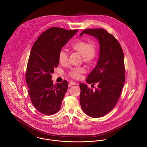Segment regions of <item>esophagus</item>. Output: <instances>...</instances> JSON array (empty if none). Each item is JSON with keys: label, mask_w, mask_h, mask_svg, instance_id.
<instances>
[{"label": "esophagus", "mask_w": 147, "mask_h": 147, "mask_svg": "<svg viewBox=\"0 0 147 147\" xmlns=\"http://www.w3.org/2000/svg\"><path fill=\"white\" fill-rule=\"evenodd\" d=\"M69 84H70L71 85H75L78 84V83H75V82H71L69 83Z\"/></svg>", "instance_id": "obj_1"}]
</instances>
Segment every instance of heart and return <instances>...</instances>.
I'll return each mask as SVG.
<instances>
[{"instance_id":"heart-1","label":"heart","mask_w":147,"mask_h":147,"mask_svg":"<svg viewBox=\"0 0 147 147\" xmlns=\"http://www.w3.org/2000/svg\"><path fill=\"white\" fill-rule=\"evenodd\" d=\"M72 49L75 51L82 55L83 61L84 63H90L95 58L97 49L96 43L93 42H87L85 41H79L75 43L72 46ZM59 62L64 64L67 62L68 54L66 51L62 50L58 56ZM85 72L84 67H76L71 68L69 71V75L74 79H79L82 74Z\"/></svg>"}]
</instances>
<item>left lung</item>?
<instances>
[{"label":"left lung","mask_w":147,"mask_h":147,"mask_svg":"<svg viewBox=\"0 0 147 147\" xmlns=\"http://www.w3.org/2000/svg\"><path fill=\"white\" fill-rule=\"evenodd\" d=\"M83 34L94 37L100 44L99 59L95 68L88 75L86 82L94 85L95 90L80 83V102L88 116L100 118L109 113L117 104L125 81L124 54L117 39L103 29H88Z\"/></svg>","instance_id":"obj_1"}]
</instances>
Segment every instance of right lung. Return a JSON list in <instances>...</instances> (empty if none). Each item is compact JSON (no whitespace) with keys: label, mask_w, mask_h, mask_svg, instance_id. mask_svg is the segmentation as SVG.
Instances as JSON below:
<instances>
[{"label":"right lung","mask_w":147,"mask_h":147,"mask_svg":"<svg viewBox=\"0 0 147 147\" xmlns=\"http://www.w3.org/2000/svg\"><path fill=\"white\" fill-rule=\"evenodd\" d=\"M78 30L52 27L43 32L30 51L26 72L30 101L45 115H53L61 109L68 83L64 80L54 85L51 74L59 64V53Z\"/></svg>","instance_id":"1"}]
</instances>
